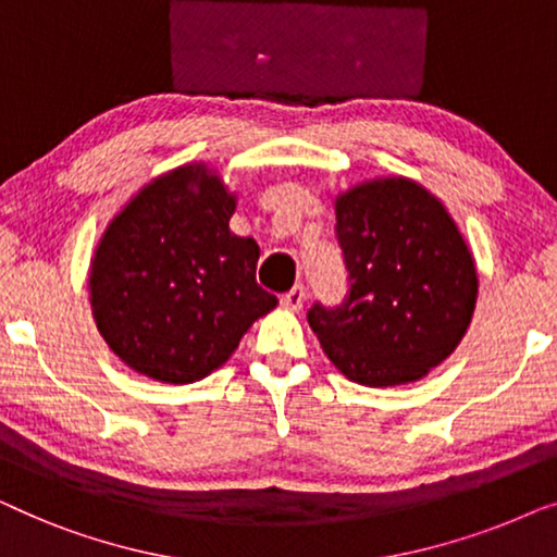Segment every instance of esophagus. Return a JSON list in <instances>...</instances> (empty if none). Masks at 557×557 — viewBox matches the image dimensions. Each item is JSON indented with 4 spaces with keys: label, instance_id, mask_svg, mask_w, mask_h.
Returning <instances> with one entry per match:
<instances>
[{
    "label": "esophagus",
    "instance_id": "1",
    "mask_svg": "<svg viewBox=\"0 0 557 557\" xmlns=\"http://www.w3.org/2000/svg\"><path fill=\"white\" fill-rule=\"evenodd\" d=\"M305 297H308V295H305V287L302 285H295L285 297H282V308H287V310H293V312H300L302 305H305Z\"/></svg>",
    "mask_w": 557,
    "mask_h": 557
}]
</instances>
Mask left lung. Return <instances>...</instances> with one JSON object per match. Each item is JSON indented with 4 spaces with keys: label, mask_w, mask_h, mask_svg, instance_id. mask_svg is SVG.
Segmentation results:
<instances>
[{
    "label": "left lung",
    "mask_w": 557,
    "mask_h": 557,
    "mask_svg": "<svg viewBox=\"0 0 557 557\" xmlns=\"http://www.w3.org/2000/svg\"><path fill=\"white\" fill-rule=\"evenodd\" d=\"M333 209L350 295L341 310L315 305L312 333L360 386L421 381L472 325L480 275L465 234L409 176L363 178L335 194Z\"/></svg>",
    "instance_id": "obj_1"
}]
</instances>
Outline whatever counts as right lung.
I'll use <instances>...</instances> for the list:
<instances>
[{
	"mask_svg": "<svg viewBox=\"0 0 557 557\" xmlns=\"http://www.w3.org/2000/svg\"><path fill=\"white\" fill-rule=\"evenodd\" d=\"M232 191L207 161L148 178L90 257L92 320L131 371L171 386L207 379L277 308L257 285L260 245L237 237Z\"/></svg>",
	"mask_w": 557,
	"mask_h": 557,
	"instance_id": "1",
	"label": "right lung"
}]
</instances>
